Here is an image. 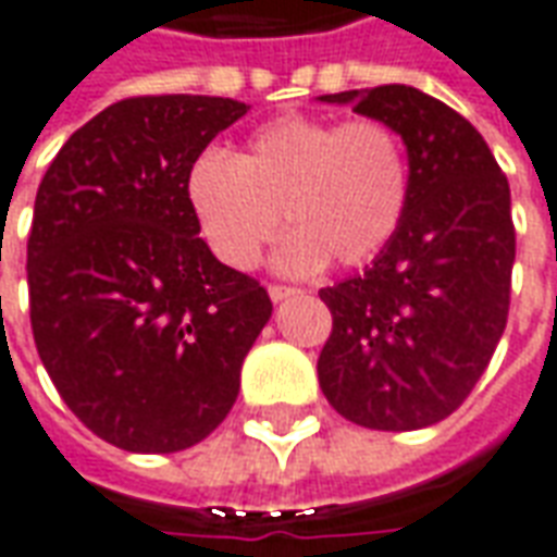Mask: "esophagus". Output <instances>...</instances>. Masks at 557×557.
<instances>
[{"instance_id":"obj_1","label":"esophagus","mask_w":557,"mask_h":557,"mask_svg":"<svg viewBox=\"0 0 557 557\" xmlns=\"http://www.w3.org/2000/svg\"><path fill=\"white\" fill-rule=\"evenodd\" d=\"M268 295H271V301L277 305V301L289 298V295H298V289H295V286H268Z\"/></svg>"}]
</instances>
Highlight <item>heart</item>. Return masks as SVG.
<instances>
[{
  "mask_svg": "<svg viewBox=\"0 0 557 557\" xmlns=\"http://www.w3.org/2000/svg\"><path fill=\"white\" fill-rule=\"evenodd\" d=\"M186 208L223 265L250 271L280 228L283 274H313L334 259L356 268L398 235L413 196L410 153L383 120L277 116L252 132L235 159L205 150L184 181Z\"/></svg>",
  "mask_w": 557,
  "mask_h": 557,
  "instance_id": "obj_1",
  "label": "heart"
}]
</instances>
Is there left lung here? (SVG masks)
<instances>
[{
  "instance_id": "1",
  "label": "left lung",
  "mask_w": 557,
  "mask_h": 557,
  "mask_svg": "<svg viewBox=\"0 0 557 557\" xmlns=\"http://www.w3.org/2000/svg\"><path fill=\"white\" fill-rule=\"evenodd\" d=\"M319 102L388 123L413 169L392 244L361 274L319 292L334 319L319 386L361 428L437 425L476 386L507 329L516 262L507 177L480 132L422 89L386 84Z\"/></svg>"
}]
</instances>
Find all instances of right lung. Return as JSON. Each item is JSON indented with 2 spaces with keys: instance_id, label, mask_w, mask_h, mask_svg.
<instances>
[{
  "instance_id": "right-lung-1",
  "label": "right lung",
  "mask_w": 557,
  "mask_h": 557,
  "mask_svg": "<svg viewBox=\"0 0 557 557\" xmlns=\"http://www.w3.org/2000/svg\"><path fill=\"white\" fill-rule=\"evenodd\" d=\"M250 111L220 96H138L62 144L26 247L38 356L69 410L126 453H181L223 422L271 319L186 208V169Z\"/></svg>"
}]
</instances>
